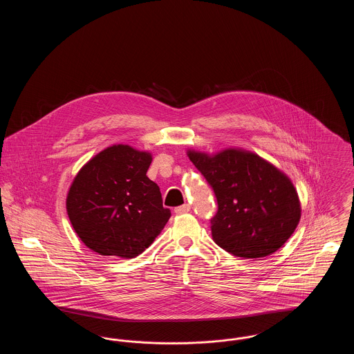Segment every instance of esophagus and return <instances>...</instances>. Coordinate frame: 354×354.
Wrapping results in <instances>:
<instances>
[{"instance_id":"1","label":"esophagus","mask_w":354,"mask_h":354,"mask_svg":"<svg viewBox=\"0 0 354 354\" xmlns=\"http://www.w3.org/2000/svg\"><path fill=\"white\" fill-rule=\"evenodd\" d=\"M189 209H191L189 204H183V205L176 207V208H175V214H176V215H182V214H187V212H189Z\"/></svg>"}]
</instances>
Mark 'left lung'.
Instances as JSON below:
<instances>
[{"label": "left lung", "mask_w": 354, "mask_h": 354, "mask_svg": "<svg viewBox=\"0 0 354 354\" xmlns=\"http://www.w3.org/2000/svg\"><path fill=\"white\" fill-rule=\"evenodd\" d=\"M187 156L216 195L211 230L219 247L237 257L261 259L286 244L301 218L299 194L286 174L244 149H188Z\"/></svg>", "instance_id": "1"}]
</instances>
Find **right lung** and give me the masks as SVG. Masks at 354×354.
<instances>
[{
	"label": "right lung",
	"instance_id": "1",
	"mask_svg": "<svg viewBox=\"0 0 354 354\" xmlns=\"http://www.w3.org/2000/svg\"><path fill=\"white\" fill-rule=\"evenodd\" d=\"M152 153L113 145L93 156L68 188L66 211L84 245L102 256L133 259L149 248L171 216L149 179Z\"/></svg>",
	"mask_w": 354,
	"mask_h": 354
}]
</instances>
